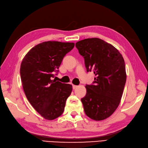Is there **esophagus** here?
Instances as JSON below:
<instances>
[{
    "instance_id": "obj_1",
    "label": "esophagus",
    "mask_w": 148,
    "mask_h": 148,
    "mask_svg": "<svg viewBox=\"0 0 148 148\" xmlns=\"http://www.w3.org/2000/svg\"><path fill=\"white\" fill-rule=\"evenodd\" d=\"M77 87V85H72V88H73V89H75V88H76Z\"/></svg>"
}]
</instances>
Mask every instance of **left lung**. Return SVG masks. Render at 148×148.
<instances>
[{"instance_id":"obj_1","label":"left lung","mask_w":148,"mask_h":148,"mask_svg":"<svg viewBox=\"0 0 148 148\" xmlns=\"http://www.w3.org/2000/svg\"><path fill=\"white\" fill-rule=\"evenodd\" d=\"M85 60L87 72L95 74L94 85H86L82 102L86 115L94 120L107 119L116 111L126 82L124 60L116 48L99 38H88L76 43Z\"/></svg>"}]
</instances>
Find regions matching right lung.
<instances>
[{"label":"right lung","mask_w":148,"mask_h":148,"mask_svg":"<svg viewBox=\"0 0 148 148\" xmlns=\"http://www.w3.org/2000/svg\"><path fill=\"white\" fill-rule=\"evenodd\" d=\"M74 42L45 41L29 50L23 58L20 73L24 92L35 110L52 120L63 114L72 86L52 79Z\"/></svg>","instance_id":"add662e5"}]
</instances>
